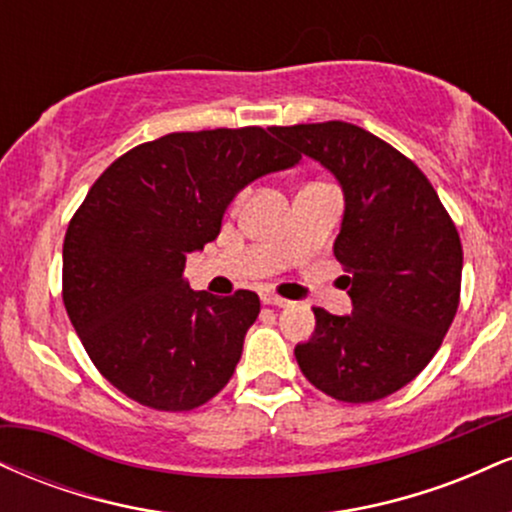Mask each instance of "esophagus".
<instances>
[{
  "label": "esophagus",
  "mask_w": 512,
  "mask_h": 512,
  "mask_svg": "<svg viewBox=\"0 0 512 512\" xmlns=\"http://www.w3.org/2000/svg\"><path fill=\"white\" fill-rule=\"evenodd\" d=\"M262 303L264 305H276V308H286V305H289L291 301H286V298H281V296H276V293H262Z\"/></svg>",
  "instance_id": "34e87169"
}]
</instances>
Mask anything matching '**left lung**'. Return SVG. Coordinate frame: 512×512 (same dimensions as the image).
<instances>
[{
  "label": "left lung",
  "mask_w": 512,
  "mask_h": 512,
  "mask_svg": "<svg viewBox=\"0 0 512 512\" xmlns=\"http://www.w3.org/2000/svg\"><path fill=\"white\" fill-rule=\"evenodd\" d=\"M298 154L332 170L344 190L342 262L351 315L313 308L315 332L296 361L339 402H375L428 366L460 305L462 243L414 161L349 122L272 127Z\"/></svg>",
  "instance_id": "left-lung-1"
}]
</instances>
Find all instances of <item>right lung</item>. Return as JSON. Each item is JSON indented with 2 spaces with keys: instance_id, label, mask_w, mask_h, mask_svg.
<instances>
[{
  "instance_id": "add662e5",
  "label": "right lung",
  "mask_w": 512,
  "mask_h": 512,
  "mask_svg": "<svg viewBox=\"0 0 512 512\" xmlns=\"http://www.w3.org/2000/svg\"><path fill=\"white\" fill-rule=\"evenodd\" d=\"M298 161L267 129L221 127L134 146L93 182L64 236L62 301L122 395L190 411L226 387L260 298L192 291L185 260L216 240L248 182Z\"/></svg>"
}]
</instances>
